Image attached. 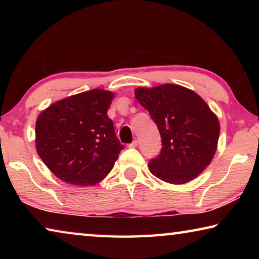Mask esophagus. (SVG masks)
<instances>
[{
  "label": "esophagus",
  "mask_w": 259,
  "mask_h": 259,
  "mask_svg": "<svg viewBox=\"0 0 259 259\" xmlns=\"http://www.w3.org/2000/svg\"><path fill=\"white\" fill-rule=\"evenodd\" d=\"M137 146H138V140H134L133 143L129 144V147H131V148H135V147H137Z\"/></svg>",
  "instance_id": "obj_1"
}]
</instances>
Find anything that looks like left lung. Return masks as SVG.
<instances>
[{"label": "left lung", "mask_w": 259, "mask_h": 259, "mask_svg": "<svg viewBox=\"0 0 259 259\" xmlns=\"http://www.w3.org/2000/svg\"><path fill=\"white\" fill-rule=\"evenodd\" d=\"M161 135L159 155L148 162L151 172L170 184H185L212 160L219 137L217 116L194 91L177 84L135 90Z\"/></svg>", "instance_id": "1"}]
</instances>
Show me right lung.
<instances>
[{
    "label": "right lung",
    "mask_w": 259,
    "mask_h": 259,
    "mask_svg": "<svg viewBox=\"0 0 259 259\" xmlns=\"http://www.w3.org/2000/svg\"><path fill=\"white\" fill-rule=\"evenodd\" d=\"M113 94L94 89L45 109L36 121V151L54 175L73 185L99 183L124 146L107 109Z\"/></svg>",
    "instance_id": "1"
}]
</instances>
